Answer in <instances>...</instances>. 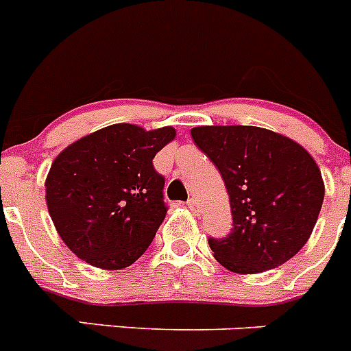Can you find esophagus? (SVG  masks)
I'll use <instances>...</instances> for the list:
<instances>
[{
  "label": "esophagus",
  "mask_w": 351,
  "mask_h": 351,
  "mask_svg": "<svg viewBox=\"0 0 351 351\" xmlns=\"http://www.w3.org/2000/svg\"><path fill=\"white\" fill-rule=\"evenodd\" d=\"M186 206H189V209H191L192 213H195V215H199V213H201V202H199L197 199H189Z\"/></svg>",
  "instance_id": "1"
}]
</instances>
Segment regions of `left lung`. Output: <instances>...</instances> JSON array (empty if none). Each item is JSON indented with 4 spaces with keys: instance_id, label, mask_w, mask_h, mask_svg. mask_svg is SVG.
<instances>
[{
    "instance_id": "obj_1",
    "label": "left lung",
    "mask_w": 351,
    "mask_h": 351,
    "mask_svg": "<svg viewBox=\"0 0 351 351\" xmlns=\"http://www.w3.org/2000/svg\"><path fill=\"white\" fill-rule=\"evenodd\" d=\"M195 145L221 173L234 228L209 239L213 254L235 274L271 270L306 244L324 202L313 157L287 136L258 126L192 128Z\"/></svg>"
}]
</instances>
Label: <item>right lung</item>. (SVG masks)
<instances>
[{
    "mask_svg": "<svg viewBox=\"0 0 351 351\" xmlns=\"http://www.w3.org/2000/svg\"><path fill=\"white\" fill-rule=\"evenodd\" d=\"M175 128L112 124L65 147L47 176V206L69 250L104 270H121L147 251L165 220V176L152 159Z\"/></svg>",
    "mask_w": 351,
    "mask_h": 351,
    "instance_id": "add662e5",
    "label": "right lung"
}]
</instances>
